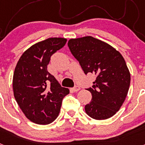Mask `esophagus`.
I'll return each instance as SVG.
<instances>
[{"instance_id": "esophagus-1", "label": "esophagus", "mask_w": 145, "mask_h": 145, "mask_svg": "<svg viewBox=\"0 0 145 145\" xmlns=\"http://www.w3.org/2000/svg\"><path fill=\"white\" fill-rule=\"evenodd\" d=\"M80 89V87L78 86H75V87H73V88H72V90L74 92H77V91H78Z\"/></svg>"}]
</instances>
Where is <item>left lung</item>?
I'll return each instance as SVG.
<instances>
[{
	"mask_svg": "<svg viewBox=\"0 0 145 145\" xmlns=\"http://www.w3.org/2000/svg\"><path fill=\"white\" fill-rule=\"evenodd\" d=\"M68 47L84 73L97 75L91 102L85 106L88 116L105 120L120 110L127 96L131 75L123 57L110 45L91 36L70 39Z\"/></svg>",
	"mask_w": 145,
	"mask_h": 145,
	"instance_id": "8db88e82",
	"label": "left lung"
}]
</instances>
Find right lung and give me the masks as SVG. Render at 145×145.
I'll return each mask as SVG.
<instances>
[{"label":"right lung","instance_id":"add662e5","mask_svg":"<svg viewBox=\"0 0 145 145\" xmlns=\"http://www.w3.org/2000/svg\"><path fill=\"white\" fill-rule=\"evenodd\" d=\"M66 38H50L33 45L18 61L13 76V90L18 105L30 121L52 123L59 113L68 88L60 86L47 70L51 57L65 45Z\"/></svg>","mask_w":145,"mask_h":145}]
</instances>
